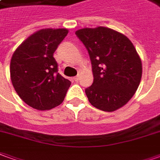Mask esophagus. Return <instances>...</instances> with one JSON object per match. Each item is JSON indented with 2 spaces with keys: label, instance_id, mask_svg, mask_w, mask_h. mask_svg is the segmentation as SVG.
Here are the masks:
<instances>
[{
  "label": "esophagus",
  "instance_id": "1",
  "mask_svg": "<svg viewBox=\"0 0 160 160\" xmlns=\"http://www.w3.org/2000/svg\"><path fill=\"white\" fill-rule=\"evenodd\" d=\"M79 78H80V76H79V75H78V76H76V77L74 78V80H75L76 82H78V80H79Z\"/></svg>",
  "mask_w": 160,
  "mask_h": 160
}]
</instances>
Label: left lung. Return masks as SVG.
Wrapping results in <instances>:
<instances>
[{
  "instance_id": "left-lung-1",
  "label": "left lung",
  "mask_w": 160,
  "mask_h": 160,
  "mask_svg": "<svg viewBox=\"0 0 160 160\" xmlns=\"http://www.w3.org/2000/svg\"><path fill=\"white\" fill-rule=\"evenodd\" d=\"M76 35L91 58L93 83L85 89L90 103L103 112L124 106L137 91L142 62L132 42L105 27L82 28Z\"/></svg>"
}]
</instances>
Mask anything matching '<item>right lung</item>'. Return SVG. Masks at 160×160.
Here are the masks:
<instances>
[{
  "label": "right lung",
  "instance_id": "right-lung-1",
  "mask_svg": "<svg viewBox=\"0 0 160 160\" xmlns=\"http://www.w3.org/2000/svg\"><path fill=\"white\" fill-rule=\"evenodd\" d=\"M68 34L66 28H45L16 48L10 62L13 86L28 105L45 111L62 103L71 82L58 73L54 53Z\"/></svg>",
  "mask_w": 160,
  "mask_h": 160
}]
</instances>
